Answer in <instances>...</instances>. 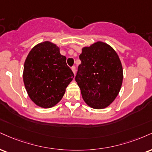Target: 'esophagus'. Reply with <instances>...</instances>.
Wrapping results in <instances>:
<instances>
[{
    "label": "esophagus",
    "mask_w": 152,
    "mask_h": 152,
    "mask_svg": "<svg viewBox=\"0 0 152 152\" xmlns=\"http://www.w3.org/2000/svg\"><path fill=\"white\" fill-rule=\"evenodd\" d=\"M71 70H72L73 73H74V75H75V74H76V67L72 66V67H71Z\"/></svg>",
    "instance_id": "obj_1"
}]
</instances>
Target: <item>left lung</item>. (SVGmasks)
Wrapping results in <instances>:
<instances>
[{
	"label": "left lung",
	"instance_id": "left-lung-1",
	"mask_svg": "<svg viewBox=\"0 0 152 152\" xmlns=\"http://www.w3.org/2000/svg\"><path fill=\"white\" fill-rule=\"evenodd\" d=\"M75 80L85 103L94 109H103L114 101L121 88L123 70L112 47L97 42L82 49Z\"/></svg>",
	"mask_w": 152,
	"mask_h": 152
}]
</instances>
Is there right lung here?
I'll return each mask as SVG.
<instances>
[{"label": "right lung", "mask_w": 152, "mask_h": 152, "mask_svg": "<svg viewBox=\"0 0 152 152\" xmlns=\"http://www.w3.org/2000/svg\"><path fill=\"white\" fill-rule=\"evenodd\" d=\"M59 48L49 41L35 45L25 59L23 81L30 99L39 107L56 105L74 77Z\"/></svg>", "instance_id": "obj_1"}]
</instances>
